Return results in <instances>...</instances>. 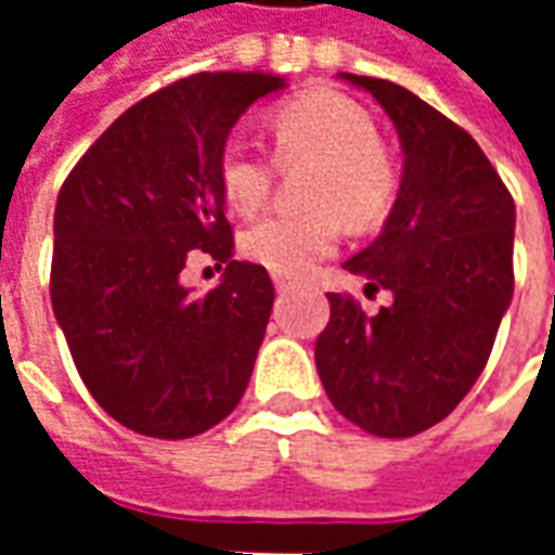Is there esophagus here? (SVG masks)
Instances as JSON below:
<instances>
[{
	"mask_svg": "<svg viewBox=\"0 0 555 555\" xmlns=\"http://www.w3.org/2000/svg\"><path fill=\"white\" fill-rule=\"evenodd\" d=\"M273 285H276V291H282V294L294 288V282H291L288 276H279V273H276V276H273Z\"/></svg>",
	"mask_w": 555,
	"mask_h": 555,
	"instance_id": "esophagus-1",
	"label": "esophagus"
}]
</instances>
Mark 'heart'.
<instances>
[{
    "label": "heart",
    "instance_id": "obj_1",
    "mask_svg": "<svg viewBox=\"0 0 555 555\" xmlns=\"http://www.w3.org/2000/svg\"><path fill=\"white\" fill-rule=\"evenodd\" d=\"M282 163H309L302 195L309 210H276L255 219L243 253L279 276H302L341 241L350 225H374L392 207L398 171L380 145L372 113L330 89L302 91L279 103L270 118ZM279 160L246 139H231L219 154V183L237 214H255L276 181Z\"/></svg>",
    "mask_w": 555,
    "mask_h": 555
}]
</instances>
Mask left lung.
Listing matches in <instances>:
<instances>
[{
  "instance_id": "8db88e82",
  "label": "left lung",
  "mask_w": 555,
  "mask_h": 555,
  "mask_svg": "<svg viewBox=\"0 0 555 555\" xmlns=\"http://www.w3.org/2000/svg\"><path fill=\"white\" fill-rule=\"evenodd\" d=\"M345 79L372 91L404 147L384 231L345 261L365 294L392 302L365 314L350 294H326L314 362L341 416L401 440L449 416L488 365L514 294V198L452 118L389 79Z\"/></svg>"
}]
</instances>
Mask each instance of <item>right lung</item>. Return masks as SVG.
Returning <instances> with one entry per match:
<instances>
[{"label": "right lung", "mask_w": 555, "mask_h": 555, "mask_svg": "<svg viewBox=\"0 0 555 555\" xmlns=\"http://www.w3.org/2000/svg\"><path fill=\"white\" fill-rule=\"evenodd\" d=\"M285 79L193 74L133 103L59 190L50 297L91 398L125 428L183 440L237 408L273 309L261 264L234 261L219 154L234 121ZM195 254L225 266L193 298Z\"/></svg>", "instance_id": "right-lung-1"}]
</instances>
